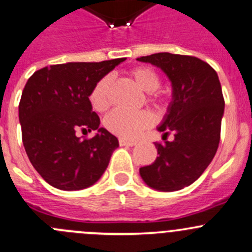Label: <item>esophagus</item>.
Listing matches in <instances>:
<instances>
[{
    "label": "esophagus",
    "mask_w": 252,
    "mask_h": 252,
    "mask_svg": "<svg viewBox=\"0 0 252 252\" xmlns=\"http://www.w3.org/2000/svg\"><path fill=\"white\" fill-rule=\"evenodd\" d=\"M119 143H120V145H123V147H133V145L137 144V142L127 141V139L120 138V139H119Z\"/></svg>",
    "instance_id": "esophagus-1"
}]
</instances>
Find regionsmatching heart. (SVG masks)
I'll use <instances>...</instances> for the list:
<instances>
[{"instance_id": "1", "label": "heart", "mask_w": 252, "mask_h": 252, "mask_svg": "<svg viewBox=\"0 0 252 252\" xmlns=\"http://www.w3.org/2000/svg\"><path fill=\"white\" fill-rule=\"evenodd\" d=\"M131 76L141 90L148 93V99L154 104H161L164 102V94L157 91L160 86L159 75L152 68L137 66L131 70ZM111 77L104 76L94 85L90 93V103L98 113H103L110 104ZM153 124L152 114L148 111L138 113H125L121 110H114L105 118L104 125L111 133L124 139H134Z\"/></svg>"}]
</instances>
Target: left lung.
Wrapping results in <instances>:
<instances>
[{
	"label": "left lung",
	"instance_id": "obj_1",
	"mask_svg": "<svg viewBox=\"0 0 252 252\" xmlns=\"http://www.w3.org/2000/svg\"><path fill=\"white\" fill-rule=\"evenodd\" d=\"M165 72L172 86V99L158 131L164 143H155L159 157L139 168L148 187L175 191L195 182L214 159L220 143L224 99L217 72L190 56L155 53L137 58ZM173 131L172 142L163 138Z\"/></svg>",
	"mask_w": 252,
	"mask_h": 252
}]
</instances>
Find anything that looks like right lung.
<instances>
[{
    "label": "right lung",
    "mask_w": 252,
    "mask_h": 252,
    "mask_svg": "<svg viewBox=\"0 0 252 252\" xmlns=\"http://www.w3.org/2000/svg\"><path fill=\"white\" fill-rule=\"evenodd\" d=\"M124 61L57 64L37 70L28 80L19 103L23 144L35 170L54 188H88L107 170L119 141L99 127L90 93ZM95 129L93 139L77 137L79 130Z\"/></svg>",
    "instance_id": "1"
}]
</instances>
